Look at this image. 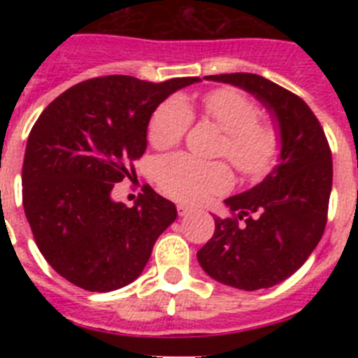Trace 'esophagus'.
<instances>
[{
  "label": "esophagus",
  "instance_id": "34e87169",
  "mask_svg": "<svg viewBox=\"0 0 358 358\" xmlns=\"http://www.w3.org/2000/svg\"><path fill=\"white\" fill-rule=\"evenodd\" d=\"M177 213H179V217H186L189 213V208L185 204H177Z\"/></svg>",
  "mask_w": 358,
  "mask_h": 358
}]
</instances>
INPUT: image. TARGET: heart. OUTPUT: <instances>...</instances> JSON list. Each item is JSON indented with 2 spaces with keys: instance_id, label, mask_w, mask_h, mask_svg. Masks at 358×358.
Masks as SVG:
<instances>
[{
  "instance_id": "1",
  "label": "heart",
  "mask_w": 358,
  "mask_h": 358,
  "mask_svg": "<svg viewBox=\"0 0 358 358\" xmlns=\"http://www.w3.org/2000/svg\"><path fill=\"white\" fill-rule=\"evenodd\" d=\"M201 115L226 132L220 156H226L248 179L271 170L280 150L274 125L260 120L255 100L233 87H218L201 98ZM194 123V115L179 96L164 100L148 122L147 138L154 148L176 147ZM154 177L164 194L182 202H201L231 186L229 169L220 161H201L188 154L161 157L154 164Z\"/></svg>"
}]
</instances>
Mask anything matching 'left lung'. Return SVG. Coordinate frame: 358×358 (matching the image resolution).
Here are the masks:
<instances>
[{
	"label": "left lung",
	"mask_w": 358,
	"mask_h": 358,
	"mask_svg": "<svg viewBox=\"0 0 358 358\" xmlns=\"http://www.w3.org/2000/svg\"><path fill=\"white\" fill-rule=\"evenodd\" d=\"M255 94L278 120L280 164L260 185L226 199L229 217L197 252L213 280L242 290L268 289L292 276L321 240L328 220L331 150L321 123L292 91L252 73L210 75Z\"/></svg>",
	"instance_id": "obj_1"
}]
</instances>
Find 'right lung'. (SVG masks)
Here are the masks:
<instances>
[{"label":"right lung","instance_id":"obj_1","mask_svg":"<svg viewBox=\"0 0 358 358\" xmlns=\"http://www.w3.org/2000/svg\"><path fill=\"white\" fill-rule=\"evenodd\" d=\"M199 80L90 78L41 113L24 152L23 208L39 251L69 283L109 292L141 274L177 210L152 188L132 208L110 192L143 156L156 107Z\"/></svg>","mask_w":358,"mask_h":358}]
</instances>
